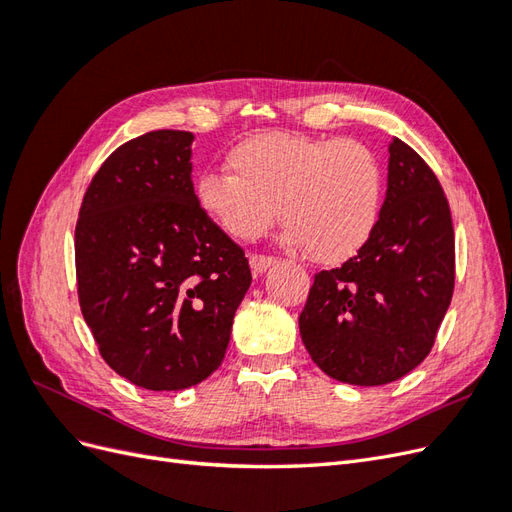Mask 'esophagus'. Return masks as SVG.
Masks as SVG:
<instances>
[{
  "mask_svg": "<svg viewBox=\"0 0 512 512\" xmlns=\"http://www.w3.org/2000/svg\"><path fill=\"white\" fill-rule=\"evenodd\" d=\"M275 265V258L271 256H258V254H252L250 256V267L256 275H262L267 269H271Z\"/></svg>",
  "mask_w": 512,
  "mask_h": 512,
  "instance_id": "1",
  "label": "esophagus"
}]
</instances>
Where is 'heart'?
<instances>
[{
	"label": "heart",
	"instance_id": "1",
	"mask_svg": "<svg viewBox=\"0 0 512 512\" xmlns=\"http://www.w3.org/2000/svg\"><path fill=\"white\" fill-rule=\"evenodd\" d=\"M230 173L194 183L198 209L230 237L254 241L282 213V243L318 265H344L376 235L384 173L359 141L260 132L228 153Z\"/></svg>",
	"mask_w": 512,
	"mask_h": 512
}]
</instances>
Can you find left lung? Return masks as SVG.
<instances>
[{"mask_svg": "<svg viewBox=\"0 0 512 512\" xmlns=\"http://www.w3.org/2000/svg\"><path fill=\"white\" fill-rule=\"evenodd\" d=\"M453 286L455 235L442 185L393 138L376 235L339 269L316 273L299 316L301 339L333 380L395 382L425 361Z\"/></svg>", "mask_w": 512, "mask_h": 512, "instance_id": "left-lung-1", "label": "left lung"}]
</instances>
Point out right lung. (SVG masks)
Here are the masks:
<instances>
[{"label": "right lung", "mask_w": 512, "mask_h": 512, "mask_svg": "<svg viewBox=\"0 0 512 512\" xmlns=\"http://www.w3.org/2000/svg\"><path fill=\"white\" fill-rule=\"evenodd\" d=\"M192 132L121 145L91 181L76 224V282L102 359L147 391H181L224 361L252 271L198 209Z\"/></svg>", "instance_id": "right-lung-1"}]
</instances>
